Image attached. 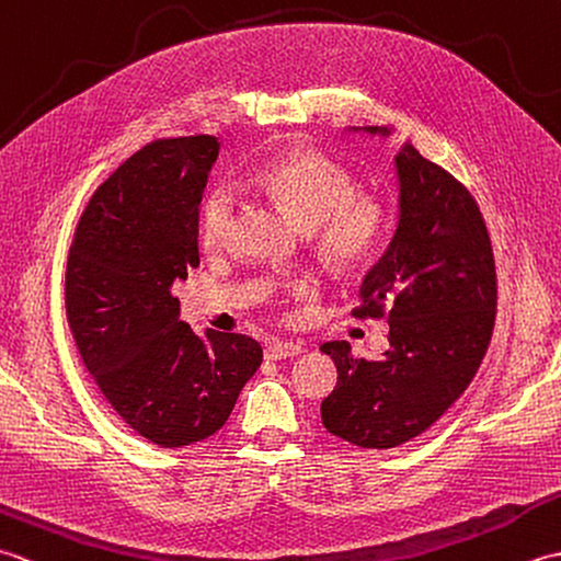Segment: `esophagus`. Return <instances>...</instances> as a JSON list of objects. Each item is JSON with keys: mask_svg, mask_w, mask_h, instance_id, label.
Segmentation results:
<instances>
[{"mask_svg": "<svg viewBox=\"0 0 561 561\" xmlns=\"http://www.w3.org/2000/svg\"><path fill=\"white\" fill-rule=\"evenodd\" d=\"M301 352L304 347L299 342H272L265 350V356L272 362H277V359H289V356H299Z\"/></svg>", "mask_w": 561, "mask_h": 561, "instance_id": "34e87169", "label": "esophagus"}]
</instances>
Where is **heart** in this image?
<instances>
[{
	"label": "heart",
	"mask_w": 561,
	"mask_h": 561,
	"mask_svg": "<svg viewBox=\"0 0 561 561\" xmlns=\"http://www.w3.org/2000/svg\"><path fill=\"white\" fill-rule=\"evenodd\" d=\"M253 183L284 202L313 236L318 257L335 272H354L371 260L388 229V207L374 193H356L354 175L335 159L316 149H294L267 161ZM238 197L217 185L197 207V241L207 253H224L233 241ZM294 294H308V279L287 284Z\"/></svg>",
	"instance_id": "b5f03b06"
}]
</instances>
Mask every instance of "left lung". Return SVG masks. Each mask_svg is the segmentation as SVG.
<instances>
[{"label":"left lung","mask_w":561,"mask_h":561,"mask_svg":"<svg viewBox=\"0 0 561 561\" xmlns=\"http://www.w3.org/2000/svg\"><path fill=\"white\" fill-rule=\"evenodd\" d=\"M388 135L386 127H364ZM400 221L362 284L354 318H388L390 350L356 359L347 342L320 352L337 386L320 404L330 434L359 448H396L424 434L468 386L490 347L496 267L478 202L412 145L396 157Z\"/></svg>","instance_id":"8db88e82"}]
</instances>
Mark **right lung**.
Wrapping results in <instances>:
<instances>
[{"mask_svg": "<svg viewBox=\"0 0 561 561\" xmlns=\"http://www.w3.org/2000/svg\"><path fill=\"white\" fill-rule=\"evenodd\" d=\"M219 141L157 139L129 157L83 209L67 257V320L111 408L161 448L209 438L262 364L248 335L199 337L173 282L199 265L197 207Z\"/></svg>", "mask_w": 561, "mask_h": 561, "instance_id": "obj_1", "label": "right lung"}]
</instances>
